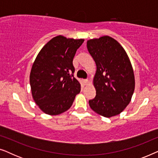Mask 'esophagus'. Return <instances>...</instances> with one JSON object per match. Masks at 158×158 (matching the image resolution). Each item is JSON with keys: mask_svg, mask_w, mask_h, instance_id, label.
Returning <instances> with one entry per match:
<instances>
[{"mask_svg": "<svg viewBox=\"0 0 158 158\" xmlns=\"http://www.w3.org/2000/svg\"><path fill=\"white\" fill-rule=\"evenodd\" d=\"M83 83L85 84L88 83V80H83Z\"/></svg>", "mask_w": 158, "mask_h": 158, "instance_id": "esophagus-1", "label": "esophagus"}]
</instances>
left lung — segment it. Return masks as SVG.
I'll list each match as a JSON object with an SVG mask.
<instances>
[{
	"instance_id": "left-lung-1",
	"label": "left lung",
	"mask_w": 158,
	"mask_h": 158,
	"mask_svg": "<svg viewBox=\"0 0 158 158\" xmlns=\"http://www.w3.org/2000/svg\"><path fill=\"white\" fill-rule=\"evenodd\" d=\"M87 48L96 64V95L89 101L90 107L104 117L118 115L130 102L135 90L130 60L122 45L109 36L88 40Z\"/></svg>"
}]
</instances>
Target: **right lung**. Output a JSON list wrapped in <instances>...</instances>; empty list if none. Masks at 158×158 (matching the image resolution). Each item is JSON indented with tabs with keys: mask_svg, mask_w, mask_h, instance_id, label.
<instances>
[{
	"mask_svg": "<svg viewBox=\"0 0 158 158\" xmlns=\"http://www.w3.org/2000/svg\"><path fill=\"white\" fill-rule=\"evenodd\" d=\"M84 42L59 35L49 40L36 56L30 73L34 101L44 113L58 115L68 110L81 91L73 76V60Z\"/></svg>",
	"mask_w": 158,
	"mask_h": 158,
	"instance_id": "1",
	"label": "right lung"
}]
</instances>
